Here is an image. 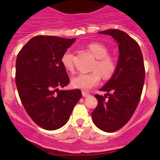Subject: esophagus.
<instances>
[{
    "label": "esophagus",
    "mask_w": 160,
    "mask_h": 160,
    "mask_svg": "<svg viewBox=\"0 0 160 160\" xmlns=\"http://www.w3.org/2000/svg\"><path fill=\"white\" fill-rule=\"evenodd\" d=\"M89 95H90V94H89L88 92H86V91H82V96H83V97H88Z\"/></svg>",
    "instance_id": "1"
}]
</instances>
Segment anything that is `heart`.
Here are the masks:
<instances>
[{
    "label": "heart",
    "mask_w": 160,
    "mask_h": 160,
    "mask_svg": "<svg viewBox=\"0 0 160 160\" xmlns=\"http://www.w3.org/2000/svg\"><path fill=\"white\" fill-rule=\"evenodd\" d=\"M87 49L97 58L93 70L90 73H82L72 80V85L75 88L82 90H89L96 87L101 80V76L104 78H112L118 69V60L114 55L109 54L108 48L99 42H91L88 44ZM63 66L69 71L73 69V53L70 50L65 52L62 57Z\"/></svg>",
    "instance_id": "1"
}]
</instances>
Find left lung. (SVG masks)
I'll return each mask as SVG.
<instances>
[{"label": "left lung", "mask_w": 160, "mask_h": 160, "mask_svg": "<svg viewBox=\"0 0 160 160\" xmlns=\"http://www.w3.org/2000/svg\"><path fill=\"white\" fill-rule=\"evenodd\" d=\"M99 32L116 40L119 58L116 73L100 89L107 94L94 95L98 105L91 115L96 127L106 132H114L131 119L138 107L143 88L145 67L140 47L128 33L114 29Z\"/></svg>", "instance_id": "1"}]
</instances>
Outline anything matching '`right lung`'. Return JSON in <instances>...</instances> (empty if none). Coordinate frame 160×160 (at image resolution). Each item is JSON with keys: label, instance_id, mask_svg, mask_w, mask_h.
<instances>
[{"label": "right lung", "instance_id": "right-lung-1", "mask_svg": "<svg viewBox=\"0 0 160 160\" xmlns=\"http://www.w3.org/2000/svg\"><path fill=\"white\" fill-rule=\"evenodd\" d=\"M75 38L38 35L18 53L15 82L20 99L29 116L48 131L67 122L81 90H59L70 82L62 57Z\"/></svg>", "mask_w": 160, "mask_h": 160}]
</instances>
